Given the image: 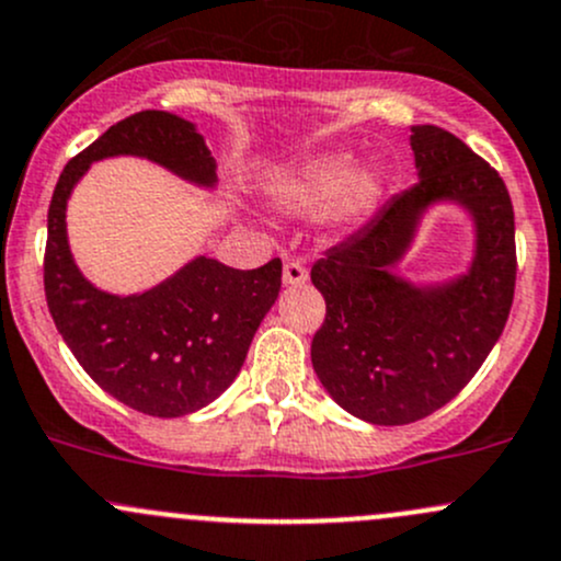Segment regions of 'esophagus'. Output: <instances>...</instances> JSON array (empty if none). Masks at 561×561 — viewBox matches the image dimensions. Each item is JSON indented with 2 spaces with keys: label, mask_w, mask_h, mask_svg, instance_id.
Here are the masks:
<instances>
[{
  "label": "esophagus",
  "mask_w": 561,
  "mask_h": 561,
  "mask_svg": "<svg viewBox=\"0 0 561 561\" xmlns=\"http://www.w3.org/2000/svg\"><path fill=\"white\" fill-rule=\"evenodd\" d=\"M283 283L291 288L308 283V270H305V264L299 262V259H286V262H283Z\"/></svg>",
  "instance_id": "obj_1"
}]
</instances>
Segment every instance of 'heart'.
Wrapping results in <instances>:
<instances>
[{
    "label": "heart",
    "instance_id": "heart-1",
    "mask_svg": "<svg viewBox=\"0 0 561 561\" xmlns=\"http://www.w3.org/2000/svg\"><path fill=\"white\" fill-rule=\"evenodd\" d=\"M386 194V181L375 167H351L348 156H319L288 172L270 188V199L283 210H321L332 227H362Z\"/></svg>",
    "mask_w": 561,
    "mask_h": 561
}]
</instances>
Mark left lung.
I'll use <instances>...</instances> for the list:
<instances>
[{
  "label": "left lung",
  "instance_id": "1",
  "mask_svg": "<svg viewBox=\"0 0 561 561\" xmlns=\"http://www.w3.org/2000/svg\"><path fill=\"white\" fill-rule=\"evenodd\" d=\"M410 148L419 183L310 270L327 302L310 345L316 375L340 408L380 426L413 424L470 383L516 288L513 205L494 167L440 126H410ZM437 201L471 213L477 253L465 276L415 287L393 267Z\"/></svg>",
  "mask_w": 561,
  "mask_h": 561
}]
</instances>
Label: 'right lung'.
I'll use <instances>...</instances> for the list:
<instances>
[{
	"instance_id": "1",
	"label": "right lung",
	"mask_w": 561,
	"mask_h": 561,
	"mask_svg": "<svg viewBox=\"0 0 561 561\" xmlns=\"http://www.w3.org/2000/svg\"><path fill=\"white\" fill-rule=\"evenodd\" d=\"M140 156L194 186H216V159L192 121L142 110L75 156L48 207L45 299L80 367L124 405L178 419L238 378L259 323L280 291V259L234 270L196 256L142 294H107L83 278L67 242V199L94 161Z\"/></svg>"
}]
</instances>
